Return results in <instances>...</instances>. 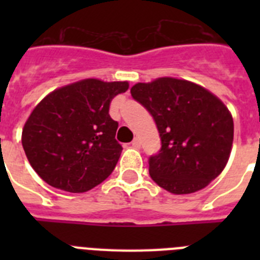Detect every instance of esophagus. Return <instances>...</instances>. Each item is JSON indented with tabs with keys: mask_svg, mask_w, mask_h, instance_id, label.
Listing matches in <instances>:
<instances>
[{
	"mask_svg": "<svg viewBox=\"0 0 260 260\" xmlns=\"http://www.w3.org/2000/svg\"><path fill=\"white\" fill-rule=\"evenodd\" d=\"M132 146L134 147V148H139V147H141V141H139L138 138H134V141L132 142Z\"/></svg>",
	"mask_w": 260,
	"mask_h": 260,
	"instance_id": "obj_1",
	"label": "esophagus"
}]
</instances>
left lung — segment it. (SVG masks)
Instances as JSON below:
<instances>
[{"mask_svg": "<svg viewBox=\"0 0 260 260\" xmlns=\"http://www.w3.org/2000/svg\"><path fill=\"white\" fill-rule=\"evenodd\" d=\"M132 96L157 126L161 148L150 156V176L172 194H191L219 176L233 143V118L220 99L176 78L137 83Z\"/></svg>", "mask_w": 260, "mask_h": 260, "instance_id": "obj_1", "label": "left lung"}]
</instances>
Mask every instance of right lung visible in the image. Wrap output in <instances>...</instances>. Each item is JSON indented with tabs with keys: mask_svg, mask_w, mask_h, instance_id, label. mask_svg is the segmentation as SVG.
I'll list each match as a JSON object with an SVG mask.
<instances>
[{
	"mask_svg": "<svg viewBox=\"0 0 260 260\" xmlns=\"http://www.w3.org/2000/svg\"><path fill=\"white\" fill-rule=\"evenodd\" d=\"M127 82L84 79L45 96L22 132L23 150L36 173L56 189L84 192L107 180L122 146L110 102Z\"/></svg>",
	"mask_w": 260,
	"mask_h": 260,
	"instance_id": "right-lung-1",
	"label": "right lung"
}]
</instances>
